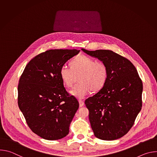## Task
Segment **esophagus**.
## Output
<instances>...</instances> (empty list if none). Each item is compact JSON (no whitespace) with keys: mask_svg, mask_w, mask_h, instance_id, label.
Segmentation results:
<instances>
[{"mask_svg":"<svg viewBox=\"0 0 157 157\" xmlns=\"http://www.w3.org/2000/svg\"><path fill=\"white\" fill-rule=\"evenodd\" d=\"M79 106L80 107H82V106H83L84 105V101H82V100H79Z\"/></svg>","mask_w":157,"mask_h":157,"instance_id":"1","label":"esophagus"}]
</instances>
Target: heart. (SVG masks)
Wrapping results in <instances>:
<instances>
[{
  "label": "heart",
  "mask_w": 157,
  "mask_h": 157,
  "mask_svg": "<svg viewBox=\"0 0 157 157\" xmlns=\"http://www.w3.org/2000/svg\"><path fill=\"white\" fill-rule=\"evenodd\" d=\"M71 68L63 66L59 75L64 85L71 87L75 78L78 76V84H76L70 93L75 97L82 99L90 91L97 92L105 85L108 77L106 64L86 55H78L70 61Z\"/></svg>",
  "instance_id": "obj_1"
}]
</instances>
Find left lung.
<instances>
[{
    "label": "left lung",
    "instance_id": "left-lung-1",
    "mask_svg": "<svg viewBox=\"0 0 157 157\" xmlns=\"http://www.w3.org/2000/svg\"><path fill=\"white\" fill-rule=\"evenodd\" d=\"M84 53L104 63L108 77L103 87L85 104L94 136L101 140L121 138L130 130L142 106V81L127 58L107 50Z\"/></svg>",
    "mask_w": 157,
    "mask_h": 157
}]
</instances>
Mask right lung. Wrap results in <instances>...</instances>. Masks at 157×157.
<instances>
[{"mask_svg":"<svg viewBox=\"0 0 157 157\" xmlns=\"http://www.w3.org/2000/svg\"><path fill=\"white\" fill-rule=\"evenodd\" d=\"M77 50H50L34 57L25 66L18 85V105L30 129L49 140L69 133L79 102L66 91L61 67L78 55Z\"/></svg>","mask_w":157,"mask_h":157,"instance_id":"right-lung-1","label":"right lung"}]
</instances>
